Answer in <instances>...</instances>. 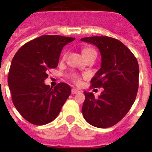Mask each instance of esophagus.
Wrapping results in <instances>:
<instances>
[{
  "label": "esophagus",
  "mask_w": 152,
  "mask_h": 152,
  "mask_svg": "<svg viewBox=\"0 0 152 152\" xmlns=\"http://www.w3.org/2000/svg\"><path fill=\"white\" fill-rule=\"evenodd\" d=\"M72 93L73 94H78V93H80V91H79L78 89H76V88H72Z\"/></svg>",
  "instance_id": "obj_1"
}]
</instances>
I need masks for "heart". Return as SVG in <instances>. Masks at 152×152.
<instances>
[{"mask_svg":"<svg viewBox=\"0 0 152 152\" xmlns=\"http://www.w3.org/2000/svg\"><path fill=\"white\" fill-rule=\"evenodd\" d=\"M83 56H84V58L86 57H88V56L91 54H96V51L94 50L92 48H86V49H84L82 50ZM66 58V54L63 55L62 58H61V61H64ZM69 77L71 79L72 82L75 83V84H80V82H81V78H80V76L77 73H72L69 75Z\"/></svg>","mask_w":152,"mask_h":152,"instance_id":"1","label":"heart"}]
</instances>
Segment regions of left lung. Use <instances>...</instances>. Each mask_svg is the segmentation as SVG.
<instances>
[{
  "instance_id": "obj_1",
  "label": "left lung",
  "mask_w": 152,
  "mask_h": 152,
  "mask_svg": "<svg viewBox=\"0 0 152 152\" xmlns=\"http://www.w3.org/2000/svg\"><path fill=\"white\" fill-rule=\"evenodd\" d=\"M96 45L101 55V67L91 80V87L103 88L96 98L84 91L82 113L89 124L108 128L119 123L133 104L139 88V67L132 52L120 41L109 36L80 39Z\"/></svg>"
}]
</instances>
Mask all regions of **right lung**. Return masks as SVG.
Here are the masks:
<instances>
[{
    "label": "right lung",
    "instance_id": "obj_1",
    "mask_svg": "<svg viewBox=\"0 0 152 152\" xmlns=\"http://www.w3.org/2000/svg\"><path fill=\"white\" fill-rule=\"evenodd\" d=\"M75 39L45 35L24 44L12 60L8 86L12 101L21 116L32 124L42 126L53 121L72 89L59 83L45 85L48 71L58 66L63 47Z\"/></svg>",
    "mask_w": 152,
    "mask_h": 152
}]
</instances>
